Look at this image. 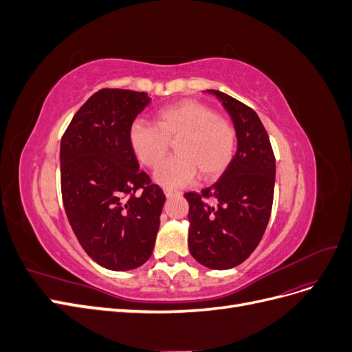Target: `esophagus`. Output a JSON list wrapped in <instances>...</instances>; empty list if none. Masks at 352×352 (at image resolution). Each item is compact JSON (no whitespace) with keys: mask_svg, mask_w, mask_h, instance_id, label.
<instances>
[{"mask_svg":"<svg viewBox=\"0 0 352 352\" xmlns=\"http://www.w3.org/2000/svg\"><path fill=\"white\" fill-rule=\"evenodd\" d=\"M164 194H166V197H167V198H172V197L179 195L180 192H177V190H173V189H168V188H166V189H164Z\"/></svg>","mask_w":352,"mask_h":352,"instance_id":"esophagus-1","label":"esophagus"}]
</instances>
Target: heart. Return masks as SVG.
<instances>
[{
  "instance_id": "heart-1",
  "label": "heart",
  "mask_w": 352,
  "mask_h": 352,
  "mask_svg": "<svg viewBox=\"0 0 352 352\" xmlns=\"http://www.w3.org/2000/svg\"><path fill=\"white\" fill-rule=\"evenodd\" d=\"M176 155L157 168L155 180L167 188L192 184L198 172L206 182L225 175L238 148L233 124L197 100H182L160 109L155 124L135 122L129 129L133 154L145 167L154 168L175 142Z\"/></svg>"
}]
</instances>
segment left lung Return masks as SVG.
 Segmentation results:
<instances>
[{"mask_svg":"<svg viewBox=\"0 0 352 352\" xmlns=\"http://www.w3.org/2000/svg\"><path fill=\"white\" fill-rule=\"evenodd\" d=\"M207 92L216 95L230 114L238 133V150L214 185L199 194H185L189 202L188 245L202 265L226 270L250 257L267 228L276 160L257 113L225 92Z\"/></svg>","mask_w":352,"mask_h":352,"instance_id":"left-lung-1","label":"left lung"}]
</instances>
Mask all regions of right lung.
Masks as SVG:
<instances>
[{
  "label": "right lung",
  "instance_id": "right-lung-1",
  "mask_svg": "<svg viewBox=\"0 0 352 352\" xmlns=\"http://www.w3.org/2000/svg\"><path fill=\"white\" fill-rule=\"evenodd\" d=\"M146 92L105 88L73 116L61 138V197L82 248L102 267L124 272L151 257L166 195L140 170L129 129Z\"/></svg>",
  "mask_w": 352,
  "mask_h": 352
}]
</instances>
